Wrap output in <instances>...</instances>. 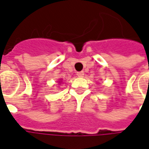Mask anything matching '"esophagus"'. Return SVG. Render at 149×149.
I'll list each match as a JSON object with an SVG mask.
<instances>
[{"label": "esophagus", "instance_id": "obj_1", "mask_svg": "<svg viewBox=\"0 0 149 149\" xmlns=\"http://www.w3.org/2000/svg\"><path fill=\"white\" fill-rule=\"evenodd\" d=\"M77 75L79 76V77H83V75H84V72H83V71L77 72Z\"/></svg>", "mask_w": 149, "mask_h": 149}]
</instances>
